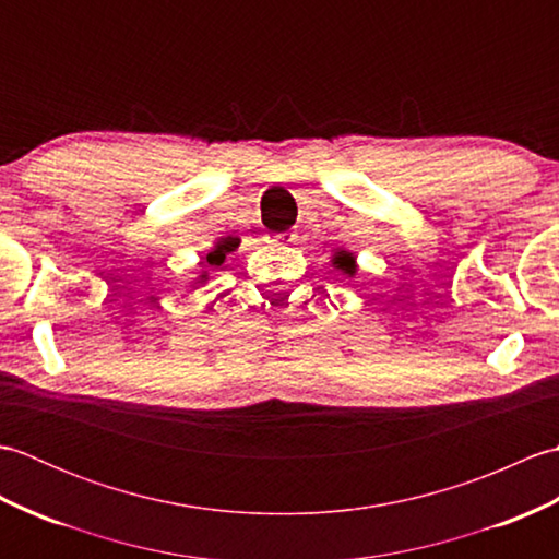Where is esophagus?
<instances>
[{"label": "esophagus", "mask_w": 559, "mask_h": 559, "mask_svg": "<svg viewBox=\"0 0 559 559\" xmlns=\"http://www.w3.org/2000/svg\"><path fill=\"white\" fill-rule=\"evenodd\" d=\"M273 237H276V240H273V242H290V233H278V235H273Z\"/></svg>", "instance_id": "34e87169"}]
</instances>
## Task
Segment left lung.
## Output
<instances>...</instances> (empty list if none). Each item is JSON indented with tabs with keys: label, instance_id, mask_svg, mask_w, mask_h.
Wrapping results in <instances>:
<instances>
[{
	"label": "left lung",
	"instance_id": "1",
	"mask_svg": "<svg viewBox=\"0 0 559 559\" xmlns=\"http://www.w3.org/2000/svg\"><path fill=\"white\" fill-rule=\"evenodd\" d=\"M334 264L343 273H348V276H353V273H355V257L348 254V252H338V257L334 259Z\"/></svg>",
	"mask_w": 559,
	"mask_h": 559
}]
</instances>
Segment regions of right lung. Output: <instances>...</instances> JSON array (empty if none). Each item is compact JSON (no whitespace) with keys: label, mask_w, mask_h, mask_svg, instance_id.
Returning <instances> with one entry per match:
<instances>
[{"label":"right lung","mask_w":559,"mask_h":559,"mask_svg":"<svg viewBox=\"0 0 559 559\" xmlns=\"http://www.w3.org/2000/svg\"><path fill=\"white\" fill-rule=\"evenodd\" d=\"M206 259H209V264H211V266H221V264H223V259H225V254H223V247H216V249H213V252H211ZM201 278H206V276H201Z\"/></svg>","instance_id":"right-lung-1"}]
</instances>
